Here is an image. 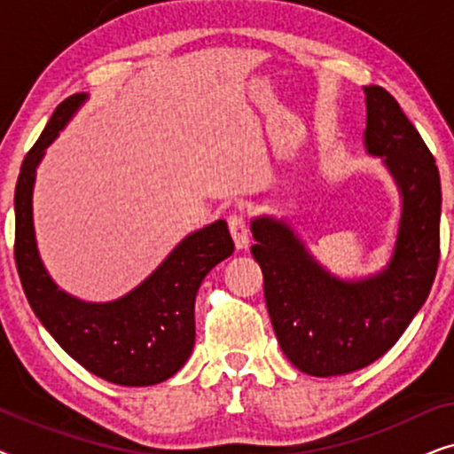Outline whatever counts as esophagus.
<instances>
[{
  "label": "esophagus",
  "mask_w": 454,
  "mask_h": 454,
  "mask_svg": "<svg viewBox=\"0 0 454 454\" xmlns=\"http://www.w3.org/2000/svg\"><path fill=\"white\" fill-rule=\"evenodd\" d=\"M227 225H229V233H231L235 246H238L239 250H244V247H247V241H250V231H247L244 215H241V213H231V215L227 216Z\"/></svg>",
  "instance_id": "1"
}]
</instances>
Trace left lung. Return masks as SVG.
<instances>
[{"label":"left lung","mask_w":454,"mask_h":454,"mask_svg":"<svg viewBox=\"0 0 454 454\" xmlns=\"http://www.w3.org/2000/svg\"><path fill=\"white\" fill-rule=\"evenodd\" d=\"M365 146L384 157L403 194L399 238L388 269L356 283L328 277L281 221L252 223V256L264 275V300L289 362L309 376L349 374L393 347L430 294L440 260L436 160L399 103L365 86Z\"/></svg>","instance_id":"8db88e82"}]
</instances>
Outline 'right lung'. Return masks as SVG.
<instances>
[{
  "instance_id": "add662e5",
  "label": "right lung",
  "mask_w": 454,
  "mask_h": 454,
  "mask_svg": "<svg viewBox=\"0 0 454 454\" xmlns=\"http://www.w3.org/2000/svg\"><path fill=\"white\" fill-rule=\"evenodd\" d=\"M84 98L72 95L61 101L22 160L14 192L16 269L36 318L67 356L107 382L148 387L171 378L188 362L196 339L198 287L210 269L231 256L233 239L225 221L188 235L140 287L121 300L86 303L59 291L36 252L30 198L43 151Z\"/></svg>"
}]
</instances>
